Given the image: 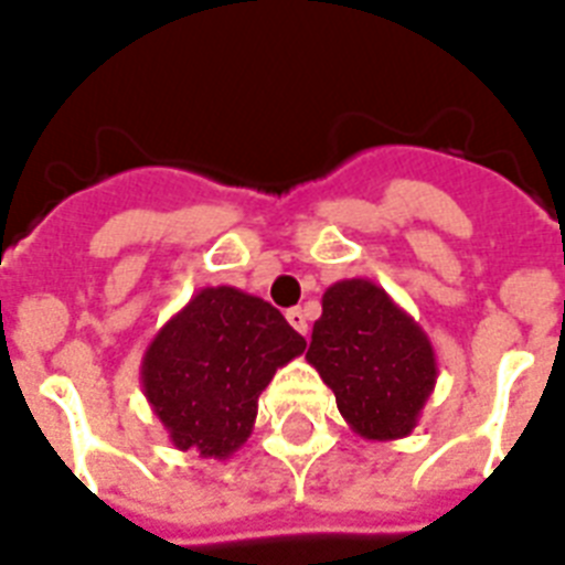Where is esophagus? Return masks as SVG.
I'll return each mask as SVG.
<instances>
[{"label": "esophagus", "instance_id": "obj_1", "mask_svg": "<svg viewBox=\"0 0 565 565\" xmlns=\"http://www.w3.org/2000/svg\"><path fill=\"white\" fill-rule=\"evenodd\" d=\"M287 322H290L299 334H308V317H305V310L301 308H292L287 310Z\"/></svg>", "mask_w": 565, "mask_h": 565}]
</instances>
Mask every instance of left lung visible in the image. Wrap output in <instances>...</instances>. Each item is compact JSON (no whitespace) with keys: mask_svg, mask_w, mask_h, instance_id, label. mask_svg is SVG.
Listing matches in <instances>:
<instances>
[{"mask_svg":"<svg viewBox=\"0 0 565 565\" xmlns=\"http://www.w3.org/2000/svg\"><path fill=\"white\" fill-rule=\"evenodd\" d=\"M308 363L363 439H402L437 384V354L419 322L370 278H345L322 296Z\"/></svg>","mask_w":565,"mask_h":565,"instance_id":"1","label":"left lung"}]
</instances>
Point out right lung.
Returning <instances> with one entry per match:
<instances>
[{
    "instance_id": "add662e5",
    "label": "right lung",
    "mask_w": 565,
    "mask_h": 565,
    "mask_svg": "<svg viewBox=\"0 0 565 565\" xmlns=\"http://www.w3.org/2000/svg\"><path fill=\"white\" fill-rule=\"evenodd\" d=\"M305 349L269 301L204 287L154 334L140 384L172 446L225 460L255 428L257 395Z\"/></svg>"
}]
</instances>
